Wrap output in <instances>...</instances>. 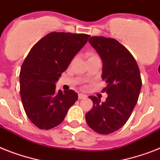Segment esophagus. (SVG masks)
<instances>
[{
	"mask_svg": "<svg viewBox=\"0 0 160 160\" xmlns=\"http://www.w3.org/2000/svg\"><path fill=\"white\" fill-rule=\"evenodd\" d=\"M86 98V95L84 94V93H79V95H78V98L80 99H84Z\"/></svg>",
	"mask_w": 160,
	"mask_h": 160,
	"instance_id": "esophagus-1",
	"label": "esophagus"
}]
</instances>
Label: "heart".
<instances>
[{
    "instance_id": "b5f03b06",
    "label": "heart",
    "mask_w": 160,
    "mask_h": 160,
    "mask_svg": "<svg viewBox=\"0 0 160 160\" xmlns=\"http://www.w3.org/2000/svg\"><path fill=\"white\" fill-rule=\"evenodd\" d=\"M87 58H88V60H92V59H96V58H99V57L97 54L93 53H88L87 54Z\"/></svg>"
}]
</instances>
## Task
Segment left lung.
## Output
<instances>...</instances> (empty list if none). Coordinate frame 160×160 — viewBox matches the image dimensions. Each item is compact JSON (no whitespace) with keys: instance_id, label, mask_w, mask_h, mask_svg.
Returning <instances> with one entry per match:
<instances>
[{"instance_id":"left-lung-1","label":"left lung","mask_w":160,"mask_h":160,"mask_svg":"<svg viewBox=\"0 0 160 160\" xmlns=\"http://www.w3.org/2000/svg\"><path fill=\"white\" fill-rule=\"evenodd\" d=\"M102 60V78L107 83L103 92L106 102L95 96L88 98L93 107L85 115L88 125L100 134H109L122 128L138 102L142 79L136 60L125 47L113 38L88 39Z\"/></svg>"}]
</instances>
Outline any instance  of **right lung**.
I'll return each mask as SVG.
<instances>
[{"instance_id": "1", "label": "right lung", "mask_w": 160, "mask_h": 160, "mask_svg": "<svg viewBox=\"0 0 160 160\" xmlns=\"http://www.w3.org/2000/svg\"><path fill=\"white\" fill-rule=\"evenodd\" d=\"M88 37L50 32L35 44L24 60L19 74L20 95L28 119L39 128L50 129L60 124L77 101L75 91L58 92L55 83Z\"/></svg>"}]
</instances>
